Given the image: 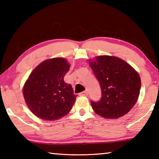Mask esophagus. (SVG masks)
Returning a JSON list of instances; mask_svg holds the SVG:
<instances>
[{
    "mask_svg": "<svg viewBox=\"0 0 159 159\" xmlns=\"http://www.w3.org/2000/svg\"><path fill=\"white\" fill-rule=\"evenodd\" d=\"M80 96H88V91L85 90V91H83V92L80 93Z\"/></svg>",
    "mask_w": 159,
    "mask_h": 159,
    "instance_id": "esophagus-1",
    "label": "esophagus"
}]
</instances>
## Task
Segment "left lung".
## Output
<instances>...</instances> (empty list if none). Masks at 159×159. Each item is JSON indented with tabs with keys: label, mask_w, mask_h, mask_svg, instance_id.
<instances>
[{
	"label": "left lung",
	"mask_w": 159,
	"mask_h": 159,
	"mask_svg": "<svg viewBox=\"0 0 159 159\" xmlns=\"http://www.w3.org/2000/svg\"><path fill=\"white\" fill-rule=\"evenodd\" d=\"M89 61L102 90L99 101H90L94 111L105 118L125 115L139 95L141 80L138 72L124 60L111 56H99Z\"/></svg>",
	"instance_id": "obj_1"
}]
</instances>
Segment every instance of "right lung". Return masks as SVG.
<instances>
[{
  "label": "right lung",
  "mask_w": 159,
  "mask_h": 159,
  "mask_svg": "<svg viewBox=\"0 0 159 159\" xmlns=\"http://www.w3.org/2000/svg\"><path fill=\"white\" fill-rule=\"evenodd\" d=\"M70 66L64 58L44 61L35 68L23 89L29 109L41 119L57 120L71 111L76 95L64 77Z\"/></svg>",
  "instance_id": "right-lung-1"
}]
</instances>
